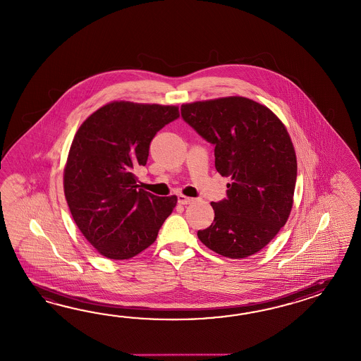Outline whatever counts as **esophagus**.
Wrapping results in <instances>:
<instances>
[{"instance_id":"obj_1","label":"esophagus","mask_w":361,"mask_h":361,"mask_svg":"<svg viewBox=\"0 0 361 361\" xmlns=\"http://www.w3.org/2000/svg\"><path fill=\"white\" fill-rule=\"evenodd\" d=\"M193 202H195V199H192V197H187L185 195H178V202L179 204L187 205V204H191Z\"/></svg>"}]
</instances>
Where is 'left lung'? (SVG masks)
Returning a JSON list of instances; mask_svg holds the SVG:
<instances>
[{"label": "left lung", "mask_w": 361, "mask_h": 361, "mask_svg": "<svg viewBox=\"0 0 361 361\" xmlns=\"http://www.w3.org/2000/svg\"><path fill=\"white\" fill-rule=\"evenodd\" d=\"M180 113L214 145L218 173L233 180L226 199L210 202L214 221L197 236L225 257H248L285 226L293 208L298 164L290 135L271 110L239 96L185 104Z\"/></svg>", "instance_id": "obj_1"}]
</instances>
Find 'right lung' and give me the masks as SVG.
<instances>
[{
    "label": "right lung",
    "instance_id": "1",
    "mask_svg": "<svg viewBox=\"0 0 361 361\" xmlns=\"http://www.w3.org/2000/svg\"><path fill=\"white\" fill-rule=\"evenodd\" d=\"M179 118L176 106L114 101L87 118L68 152L63 190L71 216L102 256L127 260L148 248L176 208V196L137 188L149 144Z\"/></svg>",
    "mask_w": 361,
    "mask_h": 361
}]
</instances>
